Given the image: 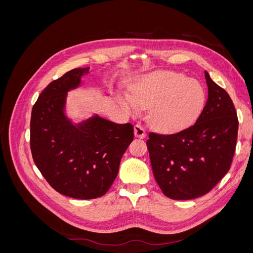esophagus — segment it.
<instances>
[{
    "label": "esophagus",
    "instance_id": "1",
    "mask_svg": "<svg viewBox=\"0 0 253 253\" xmlns=\"http://www.w3.org/2000/svg\"><path fill=\"white\" fill-rule=\"evenodd\" d=\"M134 133H135V136L137 137V138H140V139H143L144 137L147 136V133H145L144 127L140 125H136L134 126Z\"/></svg>",
    "mask_w": 253,
    "mask_h": 253
}]
</instances>
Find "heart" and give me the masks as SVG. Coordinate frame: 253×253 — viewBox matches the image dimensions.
<instances>
[{
	"mask_svg": "<svg viewBox=\"0 0 253 253\" xmlns=\"http://www.w3.org/2000/svg\"><path fill=\"white\" fill-rule=\"evenodd\" d=\"M133 99L126 97L122 104L131 112L152 106L151 120L166 132L178 131L193 122L206 101L200 82L173 72H156L139 78L132 87Z\"/></svg>",
	"mask_w": 253,
	"mask_h": 253,
	"instance_id": "b5f03b06",
	"label": "heart"
}]
</instances>
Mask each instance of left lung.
<instances>
[{"label": "left lung", "instance_id": "left-lung-1", "mask_svg": "<svg viewBox=\"0 0 253 253\" xmlns=\"http://www.w3.org/2000/svg\"><path fill=\"white\" fill-rule=\"evenodd\" d=\"M208 99L195 124L175 134L150 132L154 177L172 200H193L215 187L230 170L239 119L227 91L205 72Z\"/></svg>", "mask_w": 253, "mask_h": 253}]
</instances>
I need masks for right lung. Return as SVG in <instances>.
I'll return each instance as SVG.
<instances>
[{
  "instance_id": "1",
  "label": "right lung",
  "mask_w": 253,
  "mask_h": 253,
  "mask_svg": "<svg viewBox=\"0 0 253 253\" xmlns=\"http://www.w3.org/2000/svg\"><path fill=\"white\" fill-rule=\"evenodd\" d=\"M86 68H75L53 80L36 101L30 119V150L43 177L57 192L93 200L108 192L122 155L134 139L131 124L94 116L77 126L66 118V93L79 86Z\"/></svg>"
}]
</instances>
